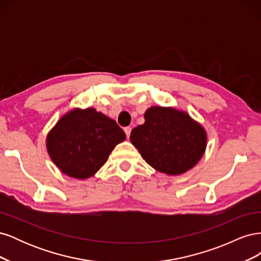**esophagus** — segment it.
Returning <instances> with one entry per match:
<instances>
[{"label":"esophagus","instance_id":"esophagus-1","mask_svg":"<svg viewBox=\"0 0 261 261\" xmlns=\"http://www.w3.org/2000/svg\"><path fill=\"white\" fill-rule=\"evenodd\" d=\"M124 132H125V134H126V136H127V138H129L130 132H132V127H129V126H127V127L124 128Z\"/></svg>","mask_w":261,"mask_h":261}]
</instances>
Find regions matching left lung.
I'll return each mask as SVG.
<instances>
[{
    "instance_id": "1",
    "label": "left lung",
    "mask_w": 261,
    "mask_h": 261,
    "mask_svg": "<svg viewBox=\"0 0 261 261\" xmlns=\"http://www.w3.org/2000/svg\"><path fill=\"white\" fill-rule=\"evenodd\" d=\"M132 144L154 170L179 175L194 168L207 147V133L188 113L174 108L151 107L145 123L130 133Z\"/></svg>"
}]
</instances>
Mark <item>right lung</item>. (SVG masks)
Listing matches in <instances>:
<instances>
[{"label":"right lung","instance_id":"right-lung-1","mask_svg":"<svg viewBox=\"0 0 261 261\" xmlns=\"http://www.w3.org/2000/svg\"><path fill=\"white\" fill-rule=\"evenodd\" d=\"M126 139L117 123L96 109H74L46 136L53 163L65 175L85 179L100 170L117 144Z\"/></svg>","mask_w":261,"mask_h":261}]
</instances>
